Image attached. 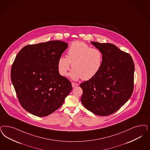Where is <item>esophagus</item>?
I'll use <instances>...</instances> for the list:
<instances>
[{
    "label": "esophagus",
    "mask_w": 150,
    "mask_h": 150,
    "mask_svg": "<svg viewBox=\"0 0 150 150\" xmlns=\"http://www.w3.org/2000/svg\"><path fill=\"white\" fill-rule=\"evenodd\" d=\"M71 85H72V88H76V87H77L78 85H79V84H78V83H71Z\"/></svg>",
    "instance_id": "obj_1"
}]
</instances>
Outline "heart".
Listing matches in <instances>:
<instances>
[{"mask_svg":"<svg viewBox=\"0 0 150 150\" xmlns=\"http://www.w3.org/2000/svg\"><path fill=\"white\" fill-rule=\"evenodd\" d=\"M103 54L98 48L91 47L82 41H74L67 50V57L62 56L57 62L60 74L66 76L72 64L73 69L70 74L74 80L82 79L88 80L100 71L103 64Z\"/></svg>","mask_w":150,"mask_h":150,"instance_id":"b5f03b06","label":"heart"}]
</instances>
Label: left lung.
I'll list each match as a JSON object with an SVG mask.
<instances>
[{"mask_svg":"<svg viewBox=\"0 0 150 150\" xmlns=\"http://www.w3.org/2000/svg\"><path fill=\"white\" fill-rule=\"evenodd\" d=\"M103 54V64L94 78L80 85L83 106L98 116H108L120 109L134 90V65L129 54L111 43L91 41Z\"/></svg>","mask_w":150,"mask_h":150,"instance_id":"8db88e82","label":"left lung"}]
</instances>
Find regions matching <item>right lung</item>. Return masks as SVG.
Returning <instances> with one entry per match:
<instances>
[{
    "instance_id": "obj_1",
    "label": "right lung",
    "mask_w": 150,
    "mask_h": 150,
    "mask_svg": "<svg viewBox=\"0 0 150 150\" xmlns=\"http://www.w3.org/2000/svg\"><path fill=\"white\" fill-rule=\"evenodd\" d=\"M67 46L60 40L28 45L16 56L11 80L19 103L28 112L47 116L62 106L71 91V83L57 69L59 58Z\"/></svg>"
}]
</instances>
